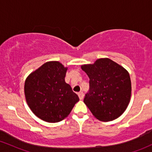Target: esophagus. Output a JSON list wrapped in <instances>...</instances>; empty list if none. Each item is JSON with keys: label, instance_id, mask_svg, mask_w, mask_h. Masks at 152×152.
Instances as JSON below:
<instances>
[{"label": "esophagus", "instance_id": "34e87169", "mask_svg": "<svg viewBox=\"0 0 152 152\" xmlns=\"http://www.w3.org/2000/svg\"><path fill=\"white\" fill-rule=\"evenodd\" d=\"M78 95H79V97L80 100H83V98H84V95L82 92H79V93H78Z\"/></svg>", "mask_w": 152, "mask_h": 152}]
</instances>
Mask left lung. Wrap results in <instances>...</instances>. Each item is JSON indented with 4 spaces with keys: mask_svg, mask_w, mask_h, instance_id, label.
Instances as JSON below:
<instances>
[{
    "mask_svg": "<svg viewBox=\"0 0 152 152\" xmlns=\"http://www.w3.org/2000/svg\"><path fill=\"white\" fill-rule=\"evenodd\" d=\"M89 78V90L84 102L92 114L103 122L120 116L131 97L129 73L108 58H100L94 64L81 65Z\"/></svg>",
    "mask_w": 152,
    "mask_h": 152,
    "instance_id": "8db88e82",
    "label": "left lung"
}]
</instances>
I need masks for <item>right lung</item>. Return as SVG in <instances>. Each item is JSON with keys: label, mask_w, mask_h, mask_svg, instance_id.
Here are the masks:
<instances>
[{"label": "right lung", "mask_w": 152, "mask_h": 152, "mask_svg": "<svg viewBox=\"0 0 152 152\" xmlns=\"http://www.w3.org/2000/svg\"><path fill=\"white\" fill-rule=\"evenodd\" d=\"M67 69L60 62H47L25 80L27 103L33 114L45 122L62 121L79 100L71 86L65 83Z\"/></svg>", "instance_id": "obj_1"}]
</instances>
